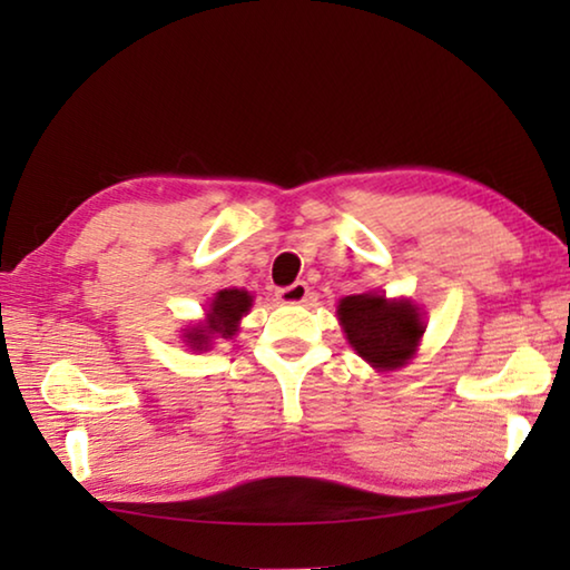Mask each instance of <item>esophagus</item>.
<instances>
[{
    "instance_id": "esophagus-1",
    "label": "esophagus",
    "mask_w": 570,
    "mask_h": 570,
    "mask_svg": "<svg viewBox=\"0 0 570 570\" xmlns=\"http://www.w3.org/2000/svg\"><path fill=\"white\" fill-rule=\"evenodd\" d=\"M276 296L282 304H304L308 298V286L304 282H294L292 286L278 288Z\"/></svg>"
}]
</instances>
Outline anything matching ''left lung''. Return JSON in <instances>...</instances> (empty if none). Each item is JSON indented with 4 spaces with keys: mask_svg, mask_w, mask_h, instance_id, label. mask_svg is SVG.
Returning <instances> with one entry per match:
<instances>
[{
    "mask_svg": "<svg viewBox=\"0 0 570 570\" xmlns=\"http://www.w3.org/2000/svg\"><path fill=\"white\" fill-rule=\"evenodd\" d=\"M336 314L346 342L380 372L407 364L424 334L420 306L410 298H387L372 292L354 294L342 298Z\"/></svg>",
    "mask_w": 570,
    "mask_h": 570,
    "instance_id": "8db88e82",
    "label": "left lung"
}]
</instances>
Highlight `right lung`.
Wrapping results in <instances>:
<instances>
[{"instance_id":"add662e5","label":"right lung","mask_w":570,"mask_h":570,"mask_svg":"<svg viewBox=\"0 0 570 570\" xmlns=\"http://www.w3.org/2000/svg\"><path fill=\"white\" fill-rule=\"evenodd\" d=\"M254 296L244 288H224L214 296L208 306L206 322H200L186 332V342L190 350L206 352L216 340H230L238 332V322L248 314Z\"/></svg>"}]
</instances>
